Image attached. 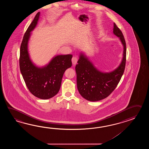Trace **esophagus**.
I'll return each instance as SVG.
<instances>
[{
    "label": "esophagus",
    "mask_w": 149,
    "mask_h": 149,
    "mask_svg": "<svg viewBox=\"0 0 149 149\" xmlns=\"http://www.w3.org/2000/svg\"><path fill=\"white\" fill-rule=\"evenodd\" d=\"M78 61V58L76 57H73L72 58V63L73 65H76V63H77Z\"/></svg>",
    "instance_id": "esophagus-1"
}]
</instances>
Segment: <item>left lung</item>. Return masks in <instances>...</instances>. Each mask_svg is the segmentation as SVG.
Masks as SVG:
<instances>
[{"label":"left lung","mask_w":149,"mask_h":149,"mask_svg":"<svg viewBox=\"0 0 149 149\" xmlns=\"http://www.w3.org/2000/svg\"><path fill=\"white\" fill-rule=\"evenodd\" d=\"M113 33L120 39L123 46L120 64L114 70L103 72L98 70L85 53L79 54L76 66L77 85L80 94L89 101H100L107 97L117 86L124 72L126 64V46L124 36L115 23Z\"/></svg>","instance_id":"8db88e82"}]
</instances>
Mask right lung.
<instances>
[{
	"instance_id": "add662e5",
	"label": "right lung",
	"mask_w": 149,
	"mask_h": 149,
	"mask_svg": "<svg viewBox=\"0 0 149 149\" xmlns=\"http://www.w3.org/2000/svg\"><path fill=\"white\" fill-rule=\"evenodd\" d=\"M39 16L38 12L24 35L20 47L19 68L29 91L38 98L47 100L58 93L65 71L72 66V55H56L43 67H38L33 63L29 53V41Z\"/></svg>"
}]
</instances>
